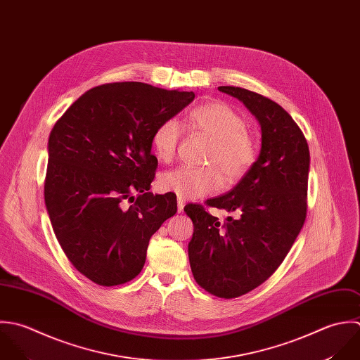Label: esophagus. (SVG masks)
Here are the masks:
<instances>
[{"mask_svg":"<svg viewBox=\"0 0 360 360\" xmlns=\"http://www.w3.org/2000/svg\"><path fill=\"white\" fill-rule=\"evenodd\" d=\"M184 202H186V201H184L183 198H180V197L177 198V211H179V212H183V208H184Z\"/></svg>","mask_w":360,"mask_h":360,"instance_id":"obj_1","label":"esophagus"}]
</instances>
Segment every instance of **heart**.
<instances>
[{
    "mask_svg": "<svg viewBox=\"0 0 360 360\" xmlns=\"http://www.w3.org/2000/svg\"><path fill=\"white\" fill-rule=\"evenodd\" d=\"M190 131L210 138L202 162L208 166H180L165 172L158 187L180 198H201L226 183L240 180L255 163L258 148L255 138L245 129V121L225 102H208L193 109L186 117ZM183 135L181 124L176 119L159 122L152 134V149L160 162H170Z\"/></svg>",
    "mask_w": 360,
    "mask_h": 360,
    "instance_id": "1",
    "label": "heart"
}]
</instances>
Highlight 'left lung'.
<instances>
[{"label": "left lung", "instance_id": "obj_1", "mask_svg": "<svg viewBox=\"0 0 360 360\" xmlns=\"http://www.w3.org/2000/svg\"><path fill=\"white\" fill-rule=\"evenodd\" d=\"M218 89L259 121L261 152L233 190L205 201L232 214L224 224L201 204L184 211L194 224L188 258L195 282L214 296L233 299L278 269L303 228L310 152L304 134L278 103L238 86Z\"/></svg>", "mask_w": 360, "mask_h": 360}]
</instances>
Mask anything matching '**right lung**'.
Here are the masks:
<instances>
[{
  "mask_svg": "<svg viewBox=\"0 0 360 360\" xmlns=\"http://www.w3.org/2000/svg\"><path fill=\"white\" fill-rule=\"evenodd\" d=\"M194 98L142 82L105 84L54 124L46 208L67 258L92 282L116 286L134 279L150 236L177 212L176 194L149 193L158 167L150 139L159 122Z\"/></svg>",
  "mask_w": 360,
  "mask_h": 360,
  "instance_id": "obj_1",
  "label": "right lung"
}]
</instances>
